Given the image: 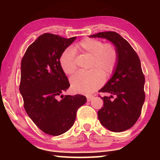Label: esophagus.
Masks as SVG:
<instances>
[{
    "mask_svg": "<svg viewBox=\"0 0 160 160\" xmlns=\"http://www.w3.org/2000/svg\"><path fill=\"white\" fill-rule=\"evenodd\" d=\"M93 96H87V100H88V102H90L93 99Z\"/></svg>",
    "mask_w": 160,
    "mask_h": 160,
    "instance_id": "esophagus-1",
    "label": "esophagus"
}]
</instances>
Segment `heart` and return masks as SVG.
Masks as SVG:
<instances>
[{
    "label": "heart",
    "mask_w": 160,
    "mask_h": 160,
    "mask_svg": "<svg viewBox=\"0 0 160 160\" xmlns=\"http://www.w3.org/2000/svg\"><path fill=\"white\" fill-rule=\"evenodd\" d=\"M75 51L92 56L88 71L80 70L70 78L72 88L77 92L89 94L102 85L104 77H109L116 67L118 55L112 44H104L98 39L87 38L74 47ZM67 48L61 54L60 63L66 74H72L76 70L75 51Z\"/></svg>",
    "instance_id": "1"
}]
</instances>
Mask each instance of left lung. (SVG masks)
Listing matches in <instances>:
<instances>
[{
  "instance_id": "8db88e82",
  "label": "left lung",
  "mask_w": 160,
  "mask_h": 160,
  "mask_svg": "<svg viewBox=\"0 0 160 160\" xmlns=\"http://www.w3.org/2000/svg\"><path fill=\"white\" fill-rule=\"evenodd\" d=\"M109 40L118 51V62L112 78L99 92L104 107L98 111L102 125L113 132L126 131L140 117L145 102V77L140 58L129 43L115 32H99L89 36ZM115 97L114 100L111 98Z\"/></svg>"
}]
</instances>
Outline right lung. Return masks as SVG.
Wrapping results in <instances>:
<instances>
[{
    "label": "right lung",
    "mask_w": 160,
    "mask_h": 160,
    "mask_svg": "<svg viewBox=\"0 0 160 160\" xmlns=\"http://www.w3.org/2000/svg\"><path fill=\"white\" fill-rule=\"evenodd\" d=\"M75 39L42 34L28 48L21 61L20 92L25 109L38 128L53 136L71 128L78 109L87 102L81 94H62L70 84L60 58Z\"/></svg>",
    "instance_id": "add662e5"
}]
</instances>
